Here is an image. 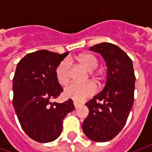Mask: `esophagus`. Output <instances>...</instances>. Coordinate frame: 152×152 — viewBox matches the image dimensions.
I'll list each match as a JSON object with an SVG mask.
<instances>
[{"label": "esophagus", "instance_id": "obj_1", "mask_svg": "<svg viewBox=\"0 0 152 152\" xmlns=\"http://www.w3.org/2000/svg\"><path fill=\"white\" fill-rule=\"evenodd\" d=\"M73 105L75 107V108H77V107H79L80 106V103L76 102V101H74V102H73Z\"/></svg>", "mask_w": 152, "mask_h": 152}]
</instances>
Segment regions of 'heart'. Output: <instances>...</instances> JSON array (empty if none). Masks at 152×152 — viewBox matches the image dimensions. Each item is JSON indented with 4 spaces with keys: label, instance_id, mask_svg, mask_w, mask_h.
I'll return each mask as SVG.
<instances>
[{
    "label": "heart",
    "instance_id": "obj_1",
    "mask_svg": "<svg viewBox=\"0 0 152 152\" xmlns=\"http://www.w3.org/2000/svg\"><path fill=\"white\" fill-rule=\"evenodd\" d=\"M78 63L82 65L86 70L92 72L98 66L99 62L91 53H82L76 58ZM56 77L60 85L65 86L70 79V64L68 60L64 59L61 61L56 68ZM93 79L97 83H100L102 78L99 74H93ZM95 86L93 82L86 83H72L67 86L65 89V95L68 99L75 100L76 102H82L88 99L95 93Z\"/></svg>",
    "mask_w": 152,
    "mask_h": 152
}]
</instances>
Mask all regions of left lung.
Listing matches in <instances>:
<instances>
[{
  "mask_svg": "<svg viewBox=\"0 0 152 152\" xmlns=\"http://www.w3.org/2000/svg\"><path fill=\"white\" fill-rule=\"evenodd\" d=\"M89 50L101 53L107 63L105 86L86 103L89 113L82 124L90 140H112L124 128L134 99L135 75L127 53L112 43L98 44Z\"/></svg>",
  "mask_w": 152,
  "mask_h": 152,
  "instance_id": "1",
  "label": "left lung"
}]
</instances>
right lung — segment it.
I'll list each match as a JSON object with an SVG mask.
<instances>
[{"mask_svg":"<svg viewBox=\"0 0 152 152\" xmlns=\"http://www.w3.org/2000/svg\"><path fill=\"white\" fill-rule=\"evenodd\" d=\"M68 52L59 53L41 50L28 53L18 62L13 78V105L23 130L38 142L58 137L63 121L74 110L72 99L51 102L63 92L56 68Z\"/></svg>","mask_w":152,"mask_h":152,"instance_id":"add662e5","label":"right lung"}]
</instances>
